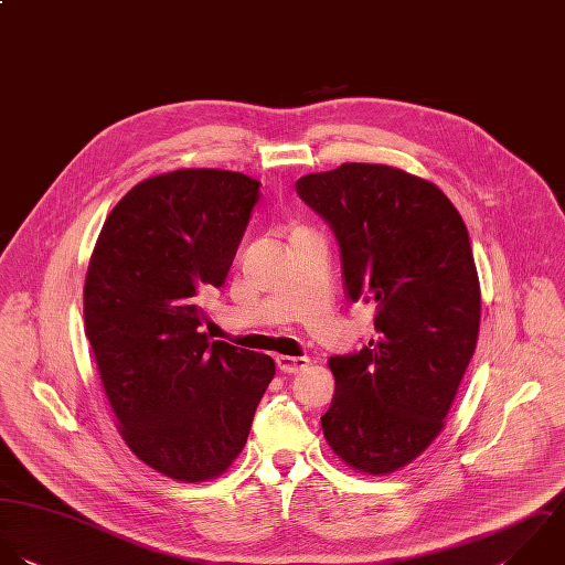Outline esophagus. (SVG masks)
<instances>
[{"mask_svg":"<svg viewBox=\"0 0 565 565\" xmlns=\"http://www.w3.org/2000/svg\"><path fill=\"white\" fill-rule=\"evenodd\" d=\"M277 367L284 372V374H297L301 372L303 367L310 365V359L308 356H277Z\"/></svg>","mask_w":565,"mask_h":565,"instance_id":"esophagus-1","label":"esophagus"}]
</instances>
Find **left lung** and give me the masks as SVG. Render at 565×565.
<instances>
[{
  "label": "left lung",
  "instance_id": "obj_1",
  "mask_svg": "<svg viewBox=\"0 0 565 565\" xmlns=\"http://www.w3.org/2000/svg\"><path fill=\"white\" fill-rule=\"evenodd\" d=\"M334 231L345 295L376 303V339L332 356L337 381L321 427L352 469L385 476L443 431L480 332V281L469 231L429 180L345 162L297 180Z\"/></svg>",
  "mask_w": 565,
  "mask_h": 565
}]
</instances>
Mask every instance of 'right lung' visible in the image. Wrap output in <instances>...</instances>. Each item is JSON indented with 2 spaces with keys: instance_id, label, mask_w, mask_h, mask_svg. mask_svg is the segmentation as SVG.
<instances>
[{
  "instance_id": "obj_1",
  "label": "right lung",
  "mask_w": 565,
  "mask_h": 565,
  "mask_svg": "<svg viewBox=\"0 0 565 565\" xmlns=\"http://www.w3.org/2000/svg\"><path fill=\"white\" fill-rule=\"evenodd\" d=\"M259 182L180 169L136 184L107 215L83 288L85 337L127 447L178 482L222 476L275 376L259 352L209 341L198 292L228 275Z\"/></svg>"
}]
</instances>
